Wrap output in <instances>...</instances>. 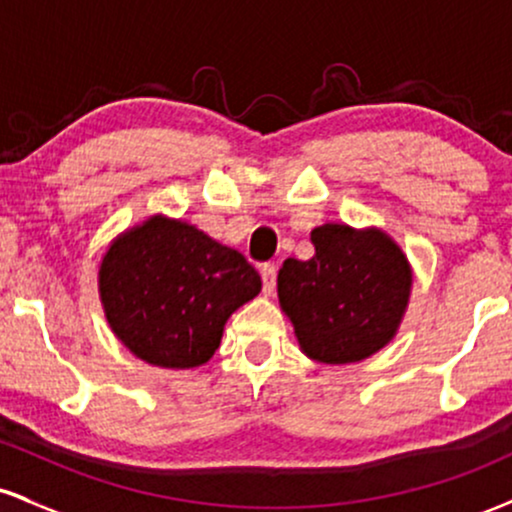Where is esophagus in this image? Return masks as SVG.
Here are the masks:
<instances>
[{
    "instance_id": "obj_1",
    "label": "esophagus",
    "mask_w": 512,
    "mask_h": 512,
    "mask_svg": "<svg viewBox=\"0 0 512 512\" xmlns=\"http://www.w3.org/2000/svg\"><path fill=\"white\" fill-rule=\"evenodd\" d=\"M260 274H262V283H264V295H272L276 288V267L274 264H262Z\"/></svg>"
}]
</instances>
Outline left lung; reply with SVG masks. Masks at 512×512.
<instances>
[{"label":"left lung","mask_w":512,"mask_h":512,"mask_svg":"<svg viewBox=\"0 0 512 512\" xmlns=\"http://www.w3.org/2000/svg\"><path fill=\"white\" fill-rule=\"evenodd\" d=\"M312 260L279 269V305L303 353L324 365L362 362L396 338L408 312L412 267L389 233L322 224Z\"/></svg>","instance_id":"8db88e82"}]
</instances>
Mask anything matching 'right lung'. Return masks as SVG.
I'll return each instance as SVG.
<instances>
[{"label": "right lung", "mask_w": 512, "mask_h": 512, "mask_svg": "<svg viewBox=\"0 0 512 512\" xmlns=\"http://www.w3.org/2000/svg\"><path fill=\"white\" fill-rule=\"evenodd\" d=\"M97 291L109 329L138 360L193 369L217 353L229 317L262 291V279L238 250L152 214L109 243Z\"/></svg>", "instance_id": "add662e5"}]
</instances>
